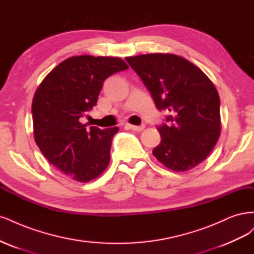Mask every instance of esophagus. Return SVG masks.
<instances>
[{
	"label": "esophagus",
	"mask_w": 254,
	"mask_h": 254,
	"mask_svg": "<svg viewBox=\"0 0 254 254\" xmlns=\"http://www.w3.org/2000/svg\"><path fill=\"white\" fill-rule=\"evenodd\" d=\"M144 125H141V126H133V125H128L127 127L133 129V130H136V132H141V130L144 128Z\"/></svg>",
	"instance_id": "34e87169"
}]
</instances>
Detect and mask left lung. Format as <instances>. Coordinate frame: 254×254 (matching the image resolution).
<instances>
[{
  "mask_svg": "<svg viewBox=\"0 0 254 254\" xmlns=\"http://www.w3.org/2000/svg\"><path fill=\"white\" fill-rule=\"evenodd\" d=\"M159 111L169 112L157 127L160 143L153 150L175 172L195 168L207 158L220 134L219 96L203 71L183 57L148 54L127 57Z\"/></svg>",
  "mask_w": 254,
  "mask_h": 254,
  "instance_id": "left-lung-1",
  "label": "left lung"
}]
</instances>
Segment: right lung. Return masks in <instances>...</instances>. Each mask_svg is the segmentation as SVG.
I'll list each match as a JSON object with an SVG mask.
<instances>
[{"label": "right lung", "instance_id": "obj_1", "mask_svg": "<svg viewBox=\"0 0 254 254\" xmlns=\"http://www.w3.org/2000/svg\"><path fill=\"white\" fill-rule=\"evenodd\" d=\"M128 68L120 58L76 56L42 81L32 100L35 140L53 166L73 181L87 183L109 166L118 127H87L81 122L98 101L103 81Z\"/></svg>", "mask_w": 254, "mask_h": 254}]
</instances>
